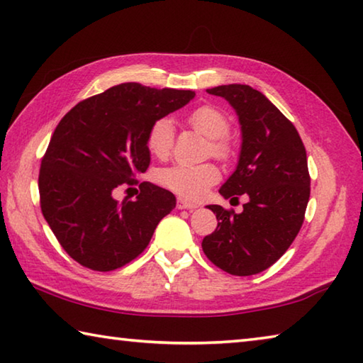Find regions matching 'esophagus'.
<instances>
[{"label": "esophagus", "mask_w": 363, "mask_h": 363, "mask_svg": "<svg viewBox=\"0 0 363 363\" xmlns=\"http://www.w3.org/2000/svg\"><path fill=\"white\" fill-rule=\"evenodd\" d=\"M176 206L179 208V210H194V208H196L195 203H192V201H189L186 199H177Z\"/></svg>", "instance_id": "34e87169"}]
</instances>
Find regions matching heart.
<instances>
[{
  "mask_svg": "<svg viewBox=\"0 0 363 363\" xmlns=\"http://www.w3.org/2000/svg\"><path fill=\"white\" fill-rule=\"evenodd\" d=\"M189 125L210 139V152L219 160L232 155V144L227 134L230 133V120L223 110L214 106H201L189 115ZM147 149L157 158H167L174 144V126L167 116L150 125L145 138ZM219 169L213 163L186 164L176 163L158 171L160 186L171 190L184 199H200L208 189L219 181Z\"/></svg>",
  "mask_w": 363,
  "mask_h": 363,
  "instance_id": "1",
  "label": "heart"
}]
</instances>
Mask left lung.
Wrapping results in <instances>:
<instances>
[{"mask_svg": "<svg viewBox=\"0 0 363 363\" xmlns=\"http://www.w3.org/2000/svg\"><path fill=\"white\" fill-rule=\"evenodd\" d=\"M237 110L242 125L238 167L219 194L248 203L237 214L219 205L218 227L201 242L214 266L247 277L277 262L296 238L311 195L306 147L293 123L266 96L247 84H223L206 89Z\"/></svg>", "mask_w": 363, "mask_h": 363, "instance_id": "8db88e82", "label": "left lung"}]
</instances>
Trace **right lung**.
I'll return each instance as SVG.
<instances>
[{
	"label": "right lung",
	"instance_id": "1",
	"mask_svg": "<svg viewBox=\"0 0 363 363\" xmlns=\"http://www.w3.org/2000/svg\"><path fill=\"white\" fill-rule=\"evenodd\" d=\"M194 96L123 83L78 102L59 121L41 158L40 206L72 259L108 272L147 248L176 206L169 190L136 179L150 164L147 131ZM126 185H139L141 194L116 202L113 192Z\"/></svg>",
	"mask_w": 363,
	"mask_h": 363
}]
</instances>
